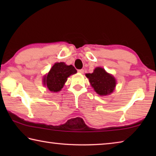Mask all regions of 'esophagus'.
Returning <instances> with one entry per match:
<instances>
[{
  "label": "esophagus",
  "instance_id": "obj_1",
  "mask_svg": "<svg viewBox=\"0 0 156 156\" xmlns=\"http://www.w3.org/2000/svg\"><path fill=\"white\" fill-rule=\"evenodd\" d=\"M78 72L80 73H84V69H78Z\"/></svg>",
  "mask_w": 156,
  "mask_h": 156
}]
</instances>
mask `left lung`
Returning a JSON list of instances; mask_svg holds the SVG:
<instances>
[{
	"label": "left lung",
	"instance_id": "left-lung-1",
	"mask_svg": "<svg viewBox=\"0 0 156 156\" xmlns=\"http://www.w3.org/2000/svg\"><path fill=\"white\" fill-rule=\"evenodd\" d=\"M86 76L89 78V83L95 91L100 96H106L114 90L116 84L115 78L105 72L104 69L97 67L93 73H87Z\"/></svg>",
	"mask_w": 156,
	"mask_h": 156
}]
</instances>
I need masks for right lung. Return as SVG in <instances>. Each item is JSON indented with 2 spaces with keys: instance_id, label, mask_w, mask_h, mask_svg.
<instances>
[{
  "instance_id": "obj_1",
  "label": "right lung",
  "mask_w": 156,
  "mask_h": 156,
  "mask_svg": "<svg viewBox=\"0 0 156 156\" xmlns=\"http://www.w3.org/2000/svg\"><path fill=\"white\" fill-rule=\"evenodd\" d=\"M77 72L73 65H67L65 62H57L44 77V84L49 91L57 92L61 90L67 78Z\"/></svg>"
}]
</instances>
